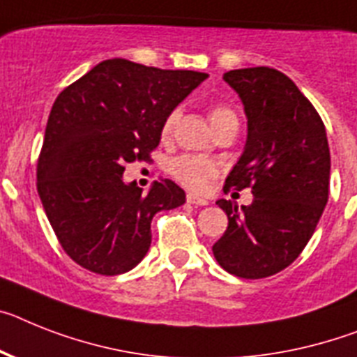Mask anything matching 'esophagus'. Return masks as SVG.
Returning a JSON list of instances; mask_svg holds the SVG:
<instances>
[{
  "label": "esophagus",
  "instance_id": "34e87169",
  "mask_svg": "<svg viewBox=\"0 0 357 357\" xmlns=\"http://www.w3.org/2000/svg\"><path fill=\"white\" fill-rule=\"evenodd\" d=\"M187 203H190V205L205 206V205H208V199H205V197L196 196V194H192V192H188L187 194Z\"/></svg>",
  "mask_w": 357,
  "mask_h": 357
}]
</instances>
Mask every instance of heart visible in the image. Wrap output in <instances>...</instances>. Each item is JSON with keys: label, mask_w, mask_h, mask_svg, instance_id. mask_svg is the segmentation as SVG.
Returning <instances> with one entry per match:
<instances>
[{"label": "heart", "mask_w": 357, "mask_h": 357, "mask_svg": "<svg viewBox=\"0 0 357 357\" xmlns=\"http://www.w3.org/2000/svg\"><path fill=\"white\" fill-rule=\"evenodd\" d=\"M178 118L179 110H172L167 116V119L163 121V127H161L163 137H167L172 132V128L176 125V121H178ZM208 119H211L214 130H218V128L227 125V123H238L236 112L230 107H227V105H214L211 112H208ZM169 172L172 174V178L176 181H179V183L185 185L187 188L202 190V188L206 187L208 179L214 178L215 174H218V167H215L214 161L199 158V155L183 154L170 161Z\"/></svg>", "instance_id": "heart-1"}]
</instances>
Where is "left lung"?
I'll return each mask as SVG.
<instances>
[{"label": "left lung", "mask_w": 357, "mask_h": 357, "mask_svg": "<svg viewBox=\"0 0 357 357\" xmlns=\"http://www.w3.org/2000/svg\"><path fill=\"white\" fill-rule=\"evenodd\" d=\"M243 101L247 143L225 188H252L250 205L215 202L229 227L212 247L229 274L261 280L294 261L328 202L331 151L312 103L283 72L268 67L223 76Z\"/></svg>", "instance_id": "8db88e82"}]
</instances>
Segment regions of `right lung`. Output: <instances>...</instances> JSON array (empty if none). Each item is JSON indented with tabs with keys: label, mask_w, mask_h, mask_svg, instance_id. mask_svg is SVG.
I'll return each mask as SVG.
<instances>
[{
	"label": "right lung",
	"mask_w": 357,
	"mask_h": 357,
	"mask_svg": "<svg viewBox=\"0 0 357 357\" xmlns=\"http://www.w3.org/2000/svg\"><path fill=\"white\" fill-rule=\"evenodd\" d=\"M208 74L101 61L56 98L38 160V194L63 250L86 271L118 275L149 252L151 221L185 203L183 188L123 181L149 161L170 112Z\"/></svg>",
	"instance_id": "1"
}]
</instances>
